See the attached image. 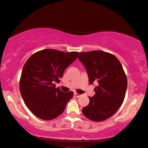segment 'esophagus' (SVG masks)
I'll return each instance as SVG.
<instances>
[{
    "instance_id": "34e87169",
    "label": "esophagus",
    "mask_w": 148,
    "mask_h": 148,
    "mask_svg": "<svg viewBox=\"0 0 148 148\" xmlns=\"http://www.w3.org/2000/svg\"><path fill=\"white\" fill-rule=\"evenodd\" d=\"M74 95H75L76 96V97H80V96L82 95H80V94H79V93H75Z\"/></svg>"
}]
</instances>
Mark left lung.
I'll use <instances>...</instances> for the list:
<instances>
[{
  "mask_svg": "<svg viewBox=\"0 0 148 148\" xmlns=\"http://www.w3.org/2000/svg\"><path fill=\"white\" fill-rule=\"evenodd\" d=\"M78 58L86 68L90 84H99L82 113L91 121H105L116 113L125 98L127 80L123 68L115 55L103 51L80 53Z\"/></svg>",
  "mask_w": 148,
  "mask_h": 148,
  "instance_id": "8db88e82",
  "label": "left lung"
}]
</instances>
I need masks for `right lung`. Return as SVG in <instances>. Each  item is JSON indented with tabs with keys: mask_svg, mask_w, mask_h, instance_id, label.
<instances>
[{
	"mask_svg": "<svg viewBox=\"0 0 148 148\" xmlns=\"http://www.w3.org/2000/svg\"><path fill=\"white\" fill-rule=\"evenodd\" d=\"M79 52L66 53L46 49L35 53L22 69L19 88L29 110L40 119L49 121L64 111L73 91L63 92L55 88L63 73L77 58Z\"/></svg>",
	"mask_w": 148,
	"mask_h": 148,
	"instance_id": "obj_1",
	"label": "right lung"
}]
</instances>
